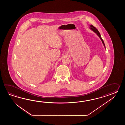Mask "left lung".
Instances as JSON below:
<instances>
[{
    "mask_svg": "<svg viewBox=\"0 0 125 125\" xmlns=\"http://www.w3.org/2000/svg\"><path fill=\"white\" fill-rule=\"evenodd\" d=\"M90 27V29L91 30H92L93 31V32H95L96 33V34L100 38V39H101V41H102V42L103 44V45H104V48H105V45H104V41H103V39H102V38H101V34H100V32H99L98 30L96 29V27L93 26V25H91Z\"/></svg>",
    "mask_w": 125,
    "mask_h": 125,
    "instance_id": "1",
    "label": "left lung"
}]
</instances>
